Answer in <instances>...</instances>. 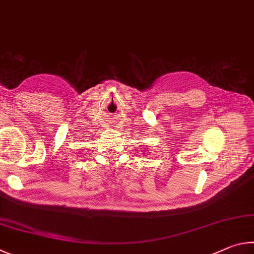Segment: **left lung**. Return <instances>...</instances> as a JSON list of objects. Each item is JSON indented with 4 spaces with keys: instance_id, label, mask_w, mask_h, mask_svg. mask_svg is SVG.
I'll return each mask as SVG.
<instances>
[{
    "instance_id": "left-lung-1",
    "label": "left lung",
    "mask_w": 254,
    "mask_h": 254,
    "mask_svg": "<svg viewBox=\"0 0 254 254\" xmlns=\"http://www.w3.org/2000/svg\"><path fill=\"white\" fill-rule=\"evenodd\" d=\"M146 154H147V153H146Z\"/></svg>"
}]
</instances>
